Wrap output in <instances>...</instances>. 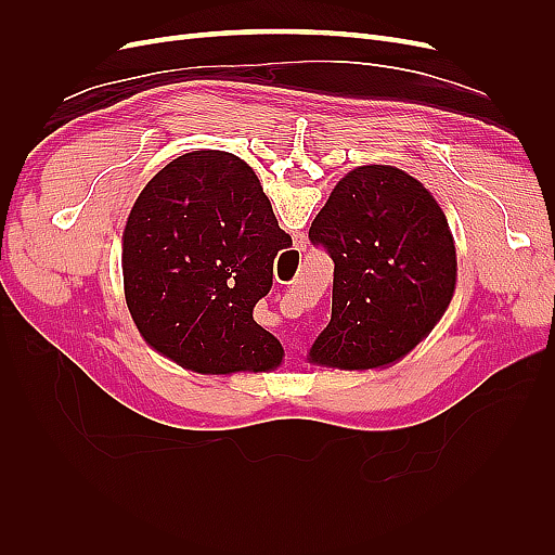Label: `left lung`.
<instances>
[{"label":"left lung","instance_id":"1","mask_svg":"<svg viewBox=\"0 0 555 555\" xmlns=\"http://www.w3.org/2000/svg\"><path fill=\"white\" fill-rule=\"evenodd\" d=\"M333 259L331 322L310 363L367 371L412 351L451 304L456 247L438 201L396 166H359L310 227Z\"/></svg>","mask_w":555,"mask_h":555}]
</instances>
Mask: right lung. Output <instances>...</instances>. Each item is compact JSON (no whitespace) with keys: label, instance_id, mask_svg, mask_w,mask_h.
I'll return each mask as SVG.
<instances>
[{"label":"right lung","instance_id":"add662e5","mask_svg":"<svg viewBox=\"0 0 555 555\" xmlns=\"http://www.w3.org/2000/svg\"><path fill=\"white\" fill-rule=\"evenodd\" d=\"M292 236L249 166L194 150L145 184L122 233L125 298L145 343L194 373H266L282 345L251 310Z\"/></svg>","mask_w":555,"mask_h":555}]
</instances>
